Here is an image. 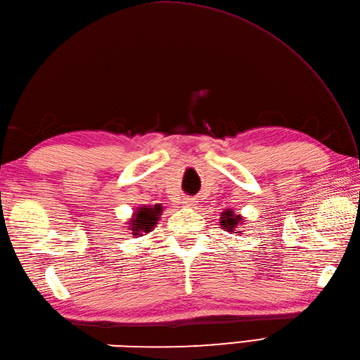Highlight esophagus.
Returning <instances> with one entry per match:
<instances>
[{
	"label": "esophagus",
	"mask_w": 360,
	"mask_h": 360,
	"mask_svg": "<svg viewBox=\"0 0 360 360\" xmlns=\"http://www.w3.org/2000/svg\"><path fill=\"white\" fill-rule=\"evenodd\" d=\"M196 201L193 200V198H187V201H186V205H193Z\"/></svg>",
	"instance_id": "obj_1"
}]
</instances>
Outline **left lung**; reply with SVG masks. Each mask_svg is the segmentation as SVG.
<instances>
[{"instance_id":"8db88e82","label":"left lung","mask_w":360,"mask_h":360,"mask_svg":"<svg viewBox=\"0 0 360 360\" xmlns=\"http://www.w3.org/2000/svg\"><path fill=\"white\" fill-rule=\"evenodd\" d=\"M243 224V219L240 215H235L232 210H227L224 212L223 215H221V226L224 229H227V232H233L235 229H238V226ZM241 232V231H238ZM236 232V233H238Z\"/></svg>"}]
</instances>
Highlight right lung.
Here are the masks:
<instances>
[{"label": "right lung", "mask_w": 360, "mask_h": 360, "mask_svg": "<svg viewBox=\"0 0 360 360\" xmlns=\"http://www.w3.org/2000/svg\"><path fill=\"white\" fill-rule=\"evenodd\" d=\"M162 207L160 205H155V207H142L137 210L134 218L131 219V231L133 235H141L142 232H151V229L158 224V219L160 215Z\"/></svg>", "instance_id": "right-lung-1"}]
</instances>
